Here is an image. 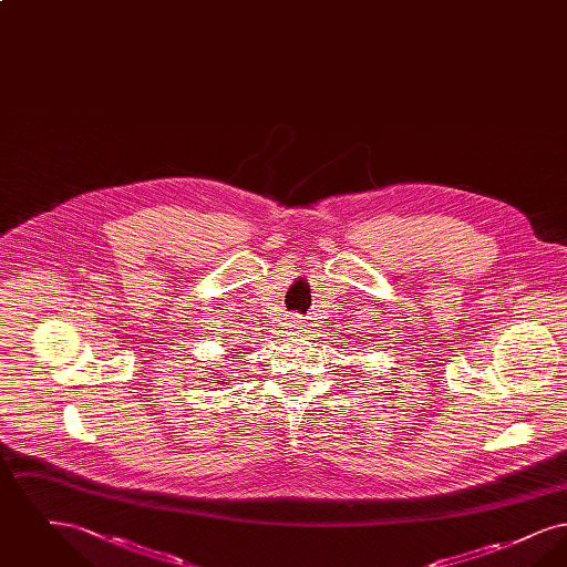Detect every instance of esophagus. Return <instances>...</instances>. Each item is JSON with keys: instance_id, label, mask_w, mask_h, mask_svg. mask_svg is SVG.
Wrapping results in <instances>:
<instances>
[{"instance_id": "34e87169", "label": "esophagus", "mask_w": 567, "mask_h": 567, "mask_svg": "<svg viewBox=\"0 0 567 567\" xmlns=\"http://www.w3.org/2000/svg\"><path fill=\"white\" fill-rule=\"evenodd\" d=\"M301 331H303V321H301L299 317H289V321L285 323V333L291 336V338H296Z\"/></svg>"}]
</instances>
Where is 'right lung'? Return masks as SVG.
<instances>
[{"label": "right lung", "mask_w": 567, "mask_h": 567, "mask_svg": "<svg viewBox=\"0 0 567 567\" xmlns=\"http://www.w3.org/2000/svg\"><path fill=\"white\" fill-rule=\"evenodd\" d=\"M216 374L215 377L218 378V380H216V382H218V384H225V377H223V374H220V372H218V370H215ZM213 378V377H210ZM210 378H208V380H210Z\"/></svg>", "instance_id": "right-lung-1"}]
</instances>
